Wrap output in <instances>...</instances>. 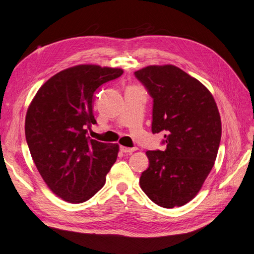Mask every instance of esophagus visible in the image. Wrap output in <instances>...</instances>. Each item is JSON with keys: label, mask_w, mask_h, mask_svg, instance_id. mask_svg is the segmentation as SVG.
Here are the masks:
<instances>
[{"label": "esophagus", "mask_w": 254, "mask_h": 254, "mask_svg": "<svg viewBox=\"0 0 254 254\" xmlns=\"http://www.w3.org/2000/svg\"><path fill=\"white\" fill-rule=\"evenodd\" d=\"M137 150V147H126V146H121V151L123 153H132Z\"/></svg>", "instance_id": "34e87169"}]
</instances>
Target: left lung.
<instances>
[{
    "label": "left lung",
    "mask_w": 254,
    "mask_h": 254,
    "mask_svg": "<svg viewBox=\"0 0 254 254\" xmlns=\"http://www.w3.org/2000/svg\"><path fill=\"white\" fill-rule=\"evenodd\" d=\"M134 75L153 98L152 132H164L165 151H147L140 187L164 208L181 207L198 194L214 165L222 125L211 92L174 64L148 65Z\"/></svg>",
    "instance_id": "8db88e82"
}]
</instances>
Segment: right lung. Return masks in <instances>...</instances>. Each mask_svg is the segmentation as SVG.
I'll list each match as a JSON object with an SVG mask.
<instances>
[{
    "mask_svg": "<svg viewBox=\"0 0 254 254\" xmlns=\"http://www.w3.org/2000/svg\"><path fill=\"white\" fill-rule=\"evenodd\" d=\"M119 67L78 64L55 74L41 86L27 111L26 139L41 177L61 199L80 203L106 183L120 145L87 137L97 123L96 89L120 77Z\"/></svg>",
    "mask_w": 254,
    "mask_h": 254,
    "instance_id": "obj_1",
    "label": "right lung"
}]
</instances>
